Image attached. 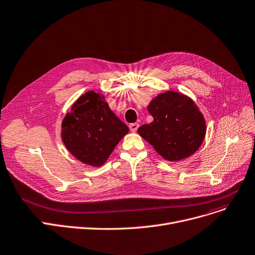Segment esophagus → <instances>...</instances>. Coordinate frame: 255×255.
<instances>
[{"mask_svg":"<svg viewBox=\"0 0 255 255\" xmlns=\"http://www.w3.org/2000/svg\"><path fill=\"white\" fill-rule=\"evenodd\" d=\"M138 127H139V124H137V123H132V124L129 125V128H130V130H131L132 132H136V130L138 129Z\"/></svg>","mask_w":255,"mask_h":255,"instance_id":"34e87169","label":"esophagus"}]
</instances>
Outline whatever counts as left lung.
I'll return each mask as SVG.
<instances>
[{
  "instance_id": "8db88e82",
  "label": "left lung",
  "mask_w": 255,
  "mask_h": 255,
  "mask_svg": "<svg viewBox=\"0 0 255 255\" xmlns=\"http://www.w3.org/2000/svg\"><path fill=\"white\" fill-rule=\"evenodd\" d=\"M154 121L137 129L140 136L167 161L189 158L201 146L206 134V122L192 98L175 91H166L147 106Z\"/></svg>"
}]
</instances>
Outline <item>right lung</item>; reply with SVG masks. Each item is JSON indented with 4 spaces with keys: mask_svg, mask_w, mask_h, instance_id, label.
Returning <instances> with one entry per match:
<instances>
[{
    "mask_svg": "<svg viewBox=\"0 0 255 255\" xmlns=\"http://www.w3.org/2000/svg\"><path fill=\"white\" fill-rule=\"evenodd\" d=\"M129 128L110 109L105 96L94 91L81 95L61 123V139L82 163L99 167Z\"/></svg>",
    "mask_w": 255,
    "mask_h": 255,
    "instance_id": "add662e5",
    "label": "right lung"
}]
</instances>
